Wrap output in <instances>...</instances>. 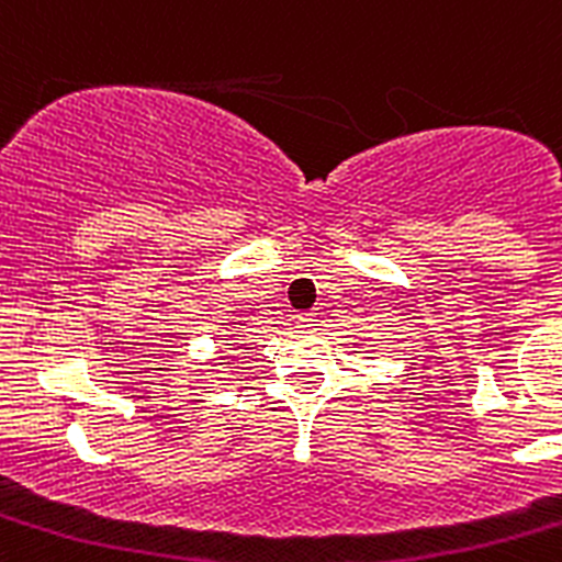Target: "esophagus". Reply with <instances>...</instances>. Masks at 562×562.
Here are the masks:
<instances>
[{
    "label": "esophagus",
    "instance_id": "1",
    "mask_svg": "<svg viewBox=\"0 0 562 562\" xmlns=\"http://www.w3.org/2000/svg\"><path fill=\"white\" fill-rule=\"evenodd\" d=\"M299 326H302V329H313V326H318V315L302 313V315H299Z\"/></svg>",
    "mask_w": 562,
    "mask_h": 562
}]
</instances>
